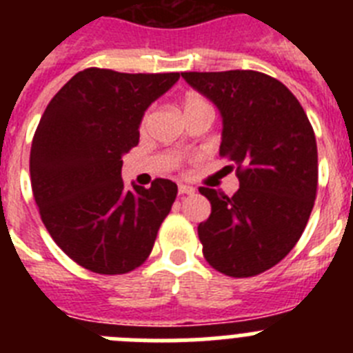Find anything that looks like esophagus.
<instances>
[{
  "label": "esophagus",
  "mask_w": 353,
  "mask_h": 353,
  "mask_svg": "<svg viewBox=\"0 0 353 353\" xmlns=\"http://www.w3.org/2000/svg\"><path fill=\"white\" fill-rule=\"evenodd\" d=\"M191 194H194V187H191V185H180L179 187V196H191Z\"/></svg>",
  "instance_id": "34e87169"
}]
</instances>
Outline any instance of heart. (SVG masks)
I'll return each mask as SVG.
<instances>
[{"instance_id": "heart-1", "label": "heart", "mask_w": 353, "mask_h": 353, "mask_svg": "<svg viewBox=\"0 0 353 353\" xmlns=\"http://www.w3.org/2000/svg\"><path fill=\"white\" fill-rule=\"evenodd\" d=\"M201 105H208V102L205 99H201L199 95H185L182 99V108H183V113H191L192 109L196 108H201ZM148 120H150V113L146 111L141 118V123H139V129L145 130L146 125H148Z\"/></svg>"}]
</instances>
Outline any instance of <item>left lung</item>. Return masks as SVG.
Wrapping results in <instances>:
<instances>
[{"mask_svg":"<svg viewBox=\"0 0 353 353\" xmlns=\"http://www.w3.org/2000/svg\"><path fill=\"white\" fill-rule=\"evenodd\" d=\"M223 117L219 154L235 164L233 196L199 187L212 205L199 223L205 260L230 277L272 269L295 248L313 210L318 152L301 102L256 70L183 72ZM233 170V166H230Z\"/></svg>","mask_w":353,"mask_h":353,"instance_id":"8db88e82","label":"left lung"}]
</instances>
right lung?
Wrapping results in <instances>:
<instances>
[{
    "mask_svg": "<svg viewBox=\"0 0 353 353\" xmlns=\"http://www.w3.org/2000/svg\"><path fill=\"white\" fill-rule=\"evenodd\" d=\"M179 72H77L43 111L30 154L31 189L43 226L70 260L97 274H127L150 256L179 187L121 180V155L139 143V123Z\"/></svg>",
    "mask_w": 353,
    "mask_h": 353,
    "instance_id": "1",
    "label": "right lung"
}]
</instances>
